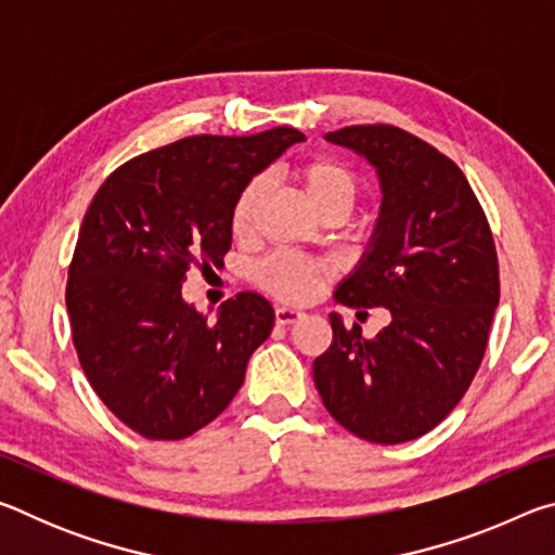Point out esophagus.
Segmentation results:
<instances>
[{"label": "esophagus", "mask_w": 555, "mask_h": 555, "mask_svg": "<svg viewBox=\"0 0 555 555\" xmlns=\"http://www.w3.org/2000/svg\"><path fill=\"white\" fill-rule=\"evenodd\" d=\"M304 318V311H298V308H291V306H279L276 308V323L279 325H291Z\"/></svg>", "instance_id": "34e87169"}]
</instances>
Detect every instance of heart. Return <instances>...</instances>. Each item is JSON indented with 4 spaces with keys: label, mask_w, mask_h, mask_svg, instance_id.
Wrapping results in <instances>:
<instances>
[{
    "label": "heart",
    "mask_w": 555,
    "mask_h": 555,
    "mask_svg": "<svg viewBox=\"0 0 555 555\" xmlns=\"http://www.w3.org/2000/svg\"><path fill=\"white\" fill-rule=\"evenodd\" d=\"M288 176L298 185V191L304 193L306 203L321 218L335 215V218L343 220L352 210L357 193H360V181H357L352 168L335 162V158H306V162L291 166ZM261 198H264V183L259 178L249 181L237 193L230 210V230L237 237L249 232ZM255 276L257 284L269 294L286 300H304L325 284V279L331 276V267H325L323 261L279 251V255L259 261Z\"/></svg>",
    "instance_id": "heart-1"
}]
</instances>
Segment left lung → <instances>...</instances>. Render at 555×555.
I'll return each mask as SVG.
<instances>
[{
    "label": "left lung",
    "mask_w": 555,
    "mask_h": 555,
    "mask_svg": "<svg viewBox=\"0 0 555 555\" xmlns=\"http://www.w3.org/2000/svg\"><path fill=\"white\" fill-rule=\"evenodd\" d=\"M367 158L382 208L360 264L335 291L350 308L382 306L377 337L331 313L333 343L313 362L315 389L343 428L370 443H406L463 399L485 357L500 304L490 222L446 154L391 125L327 131Z\"/></svg>",
    "instance_id": "8db88e82"
}]
</instances>
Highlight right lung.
<instances>
[{
  "mask_svg": "<svg viewBox=\"0 0 555 555\" xmlns=\"http://www.w3.org/2000/svg\"><path fill=\"white\" fill-rule=\"evenodd\" d=\"M304 139L291 127L185 137L121 164L92 198L65 286L73 345L90 387L139 436H193L240 391L274 308L242 291L208 323L181 286L193 264L228 255L242 188Z\"/></svg>",
  "mask_w": 555,
  "mask_h": 555,
  "instance_id": "obj_1",
  "label": "right lung"
}]
</instances>
